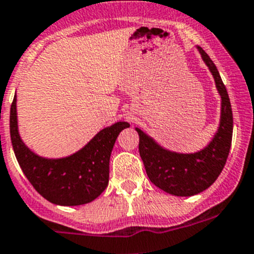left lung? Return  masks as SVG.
Instances as JSON below:
<instances>
[{
  "label": "left lung",
  "instance_id": "1",
  "mask_svg": "<svg viewBox=\"0 0 254 254\" xmlns=\"http://www.w3.org/2000/svg\"><path fill=\"white\" fill-rule=\"evenodd\" d=\"M202 59L216 81L222 98L221 123L211 143L197 153L183 154L159 147L139 128V154L149 181L173 195L188 197L207 190L218 178L228 158L233 133V113L226 86L216 64L202 47H198Z\"/></svg>",
  "mask_w": 254,
  "mask_h": 254
}]
</instances>
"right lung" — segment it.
Returning <instances> with one entry per match:
<instances>
[{
	"label": "right lung",
	"mask_w": 254,
	"mask_h": 254,
	"mask_svg": "<svg viewBox=\"0 0 254 254\" xmlns=\"http://www.w3.org/2000/svg\"><path fill=\"white\" fill-rule=\"evenodd\" d=\"M127 127V122L115 123L72 156L47 159L31 152L18 134L16 95L9 111V133L18 165L33 188L51 203L60 206L89 203L106 190L111 152L120 132Z\"/></svg>",
	"instance_id": "1"
}]
</instances>
